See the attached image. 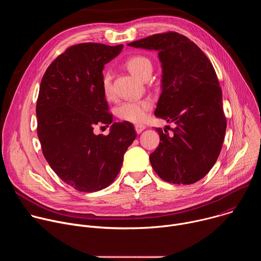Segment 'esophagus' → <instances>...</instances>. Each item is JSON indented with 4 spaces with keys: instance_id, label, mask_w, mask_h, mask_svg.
<instances>
[{
    "instance_id": "34e87169",
    "label": "esophagus",
    "mask_w": 261,
    "mask_h": 261,
    "mask_svg": "<svg viewBox=\"0 0 261 261\" xmlns=\"http://www.w3.org/2000/svg\"><path fill=\"white\" fill-rule=\"evenodd\" d=\"M144 129H145V126H143V125H136L135 126V131H136L137 134H140Z\"/></svg>"
}]
</instances>
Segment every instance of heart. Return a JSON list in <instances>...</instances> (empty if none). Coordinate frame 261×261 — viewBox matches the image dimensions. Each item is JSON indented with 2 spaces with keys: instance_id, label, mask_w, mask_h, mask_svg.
<instances>
[{
  "instance_id": "1",
  "label": "heart",
  "mask_w": 261,
  "mask_h": 261,
  "mask_svg": "<svg viewBox=\"0 0 261 261\" xmlns=\"http://www.w3.org/2000/svg\"><path fill=\"white\" fill-rule=\"evenodd\" d=\"M128 70L139 80H145L151 76L153 64L151 60L144 56H134L126 62ZM102 91L107 99L114 97L113 81L110 73H105L102 77ZM152 102L150 100H129L121 103L117 109V116L126 122L138 124L144 121L147 111L151 109Z\"/></svg>"
}]
</instances>
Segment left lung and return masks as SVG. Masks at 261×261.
Segmentation results:
<instances>
[{"label": "left lung", "instance_id": "1", "mask_svg": "<svg viewBox=\"0 0 261 261\" xmlns=\"http://www.w3.org/2000/svg\"><path fill=\"white\" fill-rule=\"evenodd\" d=\"M128 45L158 51L162 91L155 116L176 125L172 135L156 128L160 143L150 155L152 167L165 181L196 182L216 163L226 131L215 69L194 42L175 32L155 34Z\"/></svg>", "mask_w": 261, "mask_h": 261}]
</instances>
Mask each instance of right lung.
I'll return each mask as SVG.
<instances>
[{
    "label": "right lung",
    "mask_w": 261,
    "mask_h": 261,
    "mask_svg": "<svg viewBox=\"0 0 261 261\" xmlns=\"http://www.w3.org/2000/svg\"><path fill=\"white\" fill-rule=\"evenodd\" d=\"M122 49L123 44L73 45L49 65L40 84L36 115L43 155L58 176L81 192L108 187L136 138L131 123L113 124L102 91L104 65ZM98 123L112 125L108 136L93 133Z\"/></svg>",
    "instance_id": "obj_1"
}]
</instances>
